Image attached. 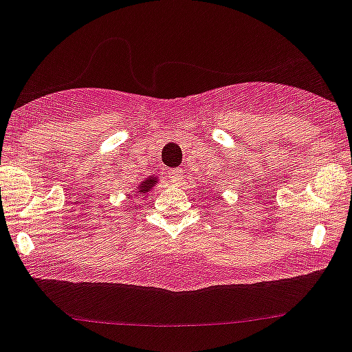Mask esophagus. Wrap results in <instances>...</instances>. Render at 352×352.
Returning a JSON list of instances; mask_svg holds the SVG:
<instances>
[{
  "label": "esophagus",
  "instance_id": "esophagus-1",
  "mask_svg": "<svg viewBox=\"0 0 352 352\" xmlns=\"http://www.w3.org/2000/svg\"><path fill=\"white\" fill-rule=\"evenodd\" d=\"M168 179L172 180L173 184H180L184 179V172L180 168H172L168 170Z\"/></svg>",
  "mask_w": 352,
  "mask_h": 352
}]
</instances>
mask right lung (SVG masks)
<instances>
[{
    "label": "right lung",
    "mask_w": 352,
    "mask_h": 352,
    "mask_svg": "<svg viewBox=\"0 0 352 352\" xmlns=\"http://www.w3.org/2000/svg\"><path fill=\"white\" fill-rule=\"evenodd\" d=\"M158 184V179L157 177H148V179H145V180H142V182L138 184V186H136V188H135V194H140L143 197V195H146L148 192L151 190V188H153L155 186H157Z\"/></svg>",
    "instance_id": "right-lung-1"
}]
</instances>
